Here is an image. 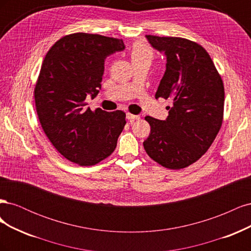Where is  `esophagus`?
Wrapping results in <instances>:
<instances>
[{"mask_svg":"<svg viewBox=\"0 0 251 251\" xmlns=\"http://www.w3.org/2000/svg\"><path fill=\"white\" fill-rule=\"evenodd\" d=\"M126 118L128 119V121H130V123H134L135 120H139L140 116L139 115H133V114H131V113H127L126 114Z\"/></svg>","mask_w":251,"mask_h":251,"instance_id":"34e87169","label":"esophagus"}]
</instances>
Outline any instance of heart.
I'll return each instance as SVG.
<instances>
[{"label":"heart","instance_id":"b5f03b06","mask_svg":"<svg viewBox=\"0 0 251 251\" xmlns=\"http://www.w3.org/2000/svg\"><path fill=\"white\" fill-rule=\"evenodd\" d=\"M131 56H132V59L142 58V57H148L151 59V57H153V51H151V47L147 43L137 42L134 44V46L132 48Z\"/></svg>","mask_w":251,"mask_h":251}]
</instances>
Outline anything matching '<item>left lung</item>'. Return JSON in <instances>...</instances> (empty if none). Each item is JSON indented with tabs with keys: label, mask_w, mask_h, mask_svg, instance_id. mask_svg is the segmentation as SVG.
<instances>
[{
	"label": "left lung",
	"mask_w": 251,
	"mask_h": 251,
	"mask_svg": "<svg viewBox=\"0 0 251 251\" xmlns=\"http://www.w3.org/2000/svg\"><path fill=\"white\" fill-rule=\"evenodd\" d=\"M146 36L166 56L155 97L172 98L173 107L165 120L146 117L151 133L143 147L164 168L184 169L206 153L221 128L223 80L201 45L182 37Z\"/></svg>",
	"instance_id": "8db88e82"
}]
</instances>
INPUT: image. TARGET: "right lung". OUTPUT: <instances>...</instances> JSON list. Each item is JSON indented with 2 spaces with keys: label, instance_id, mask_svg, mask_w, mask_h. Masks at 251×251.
<instances>
[{
  "label": "right lung",
  "instance_id": "add662e5",
  "mask_svg": "<svg viewBox=\"0 0 251 251\" xmlns=\"http://www.w3.org/2000/svg\"><path fill=\"white\" fill-rule=\"evenodd\" d=\"M124 49L123 40L78 32L58 40L44 58L34 88L37 116L53 147L73 163L95 165L117 146L126 113L91 111L85 100L100 92L105 57Z\"/></svg>",
  "mask_w": 251,
  "mask_h": 251
}]
</instances>
